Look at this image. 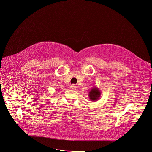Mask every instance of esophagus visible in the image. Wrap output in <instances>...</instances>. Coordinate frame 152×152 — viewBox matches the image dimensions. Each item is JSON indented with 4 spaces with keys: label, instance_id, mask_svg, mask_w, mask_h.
I'll list each match as a JSON object with an SVG mask.
<instances>
[{
    "label": "esophagus",
    "instance_id": "obj_1",
    "mask_svg": "<svg viewBox=\"0 0 152 152\" xmlns=\"http://www.w3.org/2000/svg\"><path fill=\"white\" fill-rule=\"evenodd\" d=\"M70 89H71L72 90H76V86L75 85H72L71 86H70Z\"/></svg>",
    "mask_w": 152,
    "mask_h": 152
}]
</instances>
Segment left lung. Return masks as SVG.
<instances>
[{"instance_id": "8db88e82", "label": "left lung", "mask_w": 152, "mask_h": 152, "mask_svg": "<svg viewBox=\"0 0 152 152\" xmlns=\"http://www.w3.org/2000/svg\"><path fill=\"white\" fill-rule=\"evenodd\" d=\"M89 97L92 102H96L100 99L101 96V91L96 86H94L89 92Z\"/></svg>"}]
</instances>
